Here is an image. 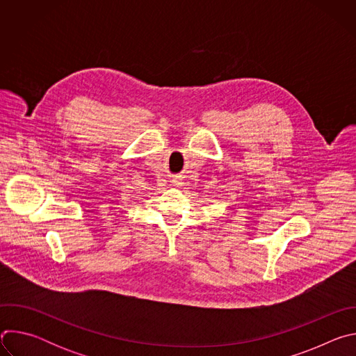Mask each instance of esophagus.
Returning <instances> with one entry per match:
<instances>
[{
  "instance_id": "1",
  "label": "esophagus",
  "mask_w": 356,
  "mask_h": 356,
  "mask_svg": "<svg viewBox=\"0 0 356 356\" xmlns=\"http://www.w3.org/2000/svg\"><path fill=\"white\" fill-rule=\"evenodd\" d=\"M173 184H175V186H177V187H180V186L183 184V181H181V180H175V181H173Z\"/></svg>"
}]
</instances>
